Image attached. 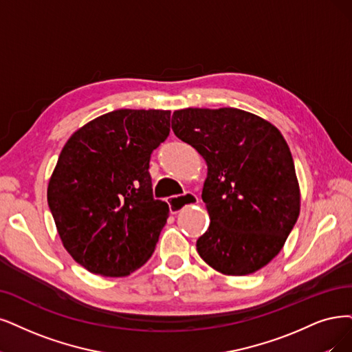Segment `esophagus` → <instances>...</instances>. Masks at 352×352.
<instances>
[{
    "instance_id": "1",
    "label": "esophagus",
    "mask_w": 352,
    "mask_h": 352,
    "mask_svg": "<svg viewBox=\"0 0 352 352\" xmlns=\"http://www.w3.org/2000/svg\"><path fill=\"white\" fill-rule=\"evenodd\" d=\"M197 203H199V197L192 192H186L184 196H181V197H169V200H168L169 210H171L173 214L178 213L181 209H183V207L192 206Z\"/></svg>"
}]
</instances>
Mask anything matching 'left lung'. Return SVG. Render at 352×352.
Returning <instances> with one entry per match:
<instances>
[{
    "mask_svg": "<svg viewBox=\"0 0 352 352\" xmlns=\"http://www.w3.org/2000/svg\"><path fill=\"white\" fill-rule=\"evenodd\" d=\"M177 138L207 164L201 192L210 217L197 239L204 261L225 276H248L283 250L300 213V187L280 130L250 111L183 109Z\"/></svg>",
    "mask_w": 352,
    "mask_h": 352,
    "instance_id": "1",
    "label": "left lung"
}]
</instances>
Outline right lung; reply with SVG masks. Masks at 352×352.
<instances>
[{"label":"right lung","mask_w":352,"mask_h":352,"mask_svg":"<svg viewBox=\"0 0 352 352\" xmlns=\"http://www.w3.org/2000/svg\"><path fill=\"white\" fill-rule=\"evenodd\" d=\"M169 110H114L62 148L47 203L63 248L89 272L126 277L153 254L169 209L152 197L149 160L169 135Z\"/></svg>","instance_id":"right-lung-1"}]
</instances>
